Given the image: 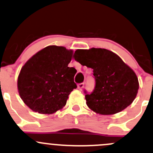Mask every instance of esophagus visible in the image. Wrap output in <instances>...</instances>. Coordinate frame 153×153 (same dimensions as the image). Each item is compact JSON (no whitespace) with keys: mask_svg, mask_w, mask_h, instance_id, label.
<instances>
[{"mask_svg":"<svg viewBox=\"0 0 153 153\" xmlns=\"http://www.w3.org/2000/svg\"><path fill=\"white\" fill-rule=\"evenodd\" d=\"M84 87V83H79V84H78V89L79 90H82V89Z\"/></svg>","mask_w":153,"mask_h":153,"instance_id":"34e87169","label":"esophagus"}]
</instances>
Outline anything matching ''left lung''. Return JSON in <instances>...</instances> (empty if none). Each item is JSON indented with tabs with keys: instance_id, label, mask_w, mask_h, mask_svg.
Returning <instances> with one entry per match:
<instances>
[{
	"instance_id": "1",
	"label": "left lung",
	"mask_w": 153,
	"mask_h": 153,
	"mask_svg": "<svg viewBox=\"0 0 153 153\" xmlns=\"http://www.w3.org/2000/svg\"><path fill=\"white\" fill-rule=\"evenodd\" d=\"M75 59L93 69L95 89L86 94V105L102 115L119 113L129 106L137 95L139 83L136 73L112 51L104 48L78 49Z\"/></svg>"
}]
</instances>
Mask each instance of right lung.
I'll return each instance as SVG.
<instances>
[{"mask_svg": "<svg viewBox=\"0 0 153 153\" xmlns=\"http://www.w3.org/2000/svg\"><path fill=\"white\" fill-rule=\"evenodd\" d=\"M73 51L50 45L28 59L17 78V89L24 103L33 111L52 114L65 106L77 85V70L69 67Z\"/></svg>", "mask_w": 153, "mask_h": 153, "instance_id": "obj_1", "label": "right lung"}]
</instances>
